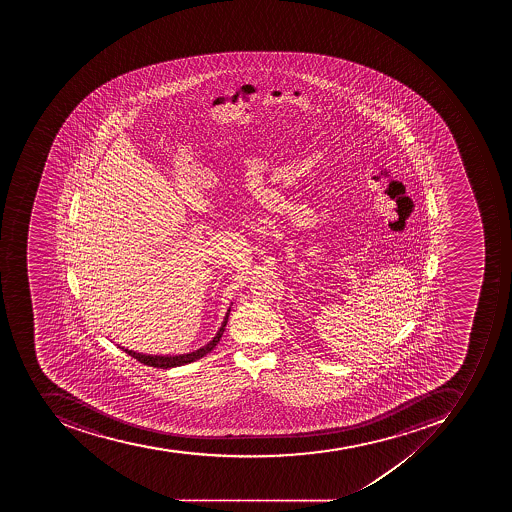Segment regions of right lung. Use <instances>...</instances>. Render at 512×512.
Masks as SVG:
<instances>
[{"mask_svg":"<svg viewBox=\"0 0 512 512\" xmlns=\"http://www.w3.org/2000/svg\"><path fill=\"white\" fill-rule=\"evenodd\" d=\"M234 302H230V306H232ZM230 307L227 309L226 317L222 320L221 328H219L218 333L214 334V338L211 339L210 343H206L205 346L200 347L197 351L187 352V354H178V355H150V354H141V352L129 351V349H125V347H121L120 344H117L120 347L121 351H125L126 354L131 355L133 359L139 360V362L144 363L147 367H155V368H174V367H182V365H187V363L195 362V360L202 359L206 354H210L213 351L214 347L218 346L219 339H221L222 333L226 330L227 320H229Z\"/></svg>","mask_w":512,"mask_h":512,"instance_id":"add662e5","label":"right lung"}]
</instances>
